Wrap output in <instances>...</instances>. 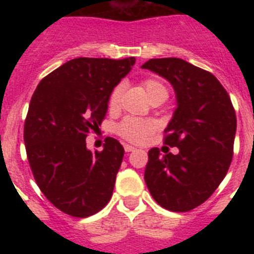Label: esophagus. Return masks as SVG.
<instances>
[{
	"label": "esophagus",
	"mask_w": 254,
	"mask_h": 254,
	"mask_svg": "<svg viewBox=\"0 0 254 254\" xmlns=\"http://www.w3.org/2000/svg\"><path fill=\"white\" fill-rule=\"evenodd\" d=\"M124 149H125V151H127V153H130V151H134L135 150V147L134 146H130V145H125V146H124Z\"/></svg>",
	"instance_id": "esophagus-1"
}]
</instances>
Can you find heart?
Returning <instances> with one entry per match:
<instances>
[{
	"mask_svg": "<svg viewBox=\"0 0 254 254\" xmlns=\"http://www.w3.org/2000/svg\"><path fill=\"white\" fill-rule=\"evenodd\" d=\"M141 87L145 91V95L149 99L151 104L153 103H163L169 97V89L163 83L155 79H146L141 83ZM121 95H123V87L117 85L112 89L109 99H108V107L109 109H117L121 103ZM153 129L151 123L146 120L134 119V117H127L119 124L117 127V133L123 138H125L129 142L139 143L146 138L147 134Z\"/></svg>",
	"mask_w": 254,
	"mask_h": 254,
	"instance_id": "b5f03b06",
	"label": "heart"
}]
</instances>
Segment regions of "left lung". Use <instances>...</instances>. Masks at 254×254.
<instances>
[{"instance_id":"left-lung-1","label":"left lung","mask_w":254,"mask_h":254,"mask_svg":"<svg viewBox=\"0 0 254 254\" xmlns=\"http://www.w3.org/2000/svg\"><path fill=\"white\" fill-rule=\"evenodd\" d=\"M150 69L171 83L177 109L163 143L149 150L145 182L161 207L187 212L203 204L227 175L233 157L236 113L228 92L212 73L179 58L150 59Z\"/></svg>"}]
</instances>
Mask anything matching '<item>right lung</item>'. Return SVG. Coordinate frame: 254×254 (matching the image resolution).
I'll return each instance as SVG.
<instances>
[{
	"label": "right lung",
	"instance_id": "1",
	"mask_svg": "<svg viewBox=\"0 0 254 254\" xmlns=\"http://www.w3.org/2000/svg\"><path fill=\"white\" fill-rule=\"evenodd\" d=\"M135 59L77 58L43 77L25 120L23 139L34 179L62 212L88 217L111 200L124 147L107 137L101 151L87 149L88 133L105 119L108 99Z\"/></svg>",
	"mask_w": 254,
	"mask_h": 254
}]
</instances>
